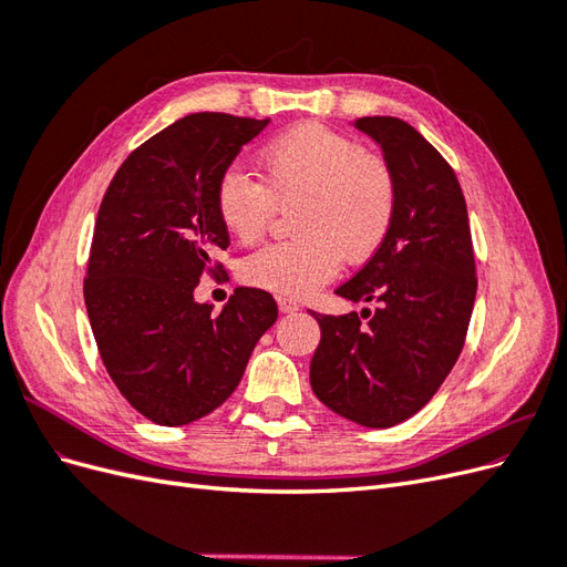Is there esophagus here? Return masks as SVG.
Returning <instances> with one entry per match:
<instances>
[{
  "label": "esophagus",
  "mask_w": 567,
  "mask_h": 567,
  "mask_svg": "<svg viewBox=\"0 0 567 567\" xmlns=\"http://www.w3.org/2000/svg\"><path fill=\"white\" fill-rule=\"evenodd\" d=\"M279 310L284 312V315H290V312H298L300 310V302L298 300H293V298H279Z\"/></svg>",
  "instance_id": "esophagus-1"
}]
</instances>
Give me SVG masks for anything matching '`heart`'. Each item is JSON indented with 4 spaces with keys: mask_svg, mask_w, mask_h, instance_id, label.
Listing matches in <instances>:
<instances>
[{
    "mask_svg": "<svg viewBox=\"0 0 567 567\" xmlns=\"http://www.w3.org/2000/svg\"><path fill=\"white\" fill-rule=\"evenodd\" d=\"M262 182L244 167H227L215 186V210L227 234L252 244L277 205L296 203L290 241L248 255L241 277L281 296H307L348 262L379 250L398 208V184L388 163L346 134L298 125L260 148Z\"/></svg>",
    "mask_w": 567,
    "mask_h": 567,
    "instance_id": "heart-1",
    "label": "heart"
}]
</instances>
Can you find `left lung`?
I'll return each mask as SVG.
<instances>
[{
    "label": "left lung",
    "instance_id": "left-lung-1",
    "mask_svg": "<svg viewBox=\"0 0 567 567\" xmlns=\"http://www.w3.org/2000/svg\"><path fill=\"white\" fill-rule=\"evenodd\" d=\"M354 127L383 148L398 208L383 246L336 290L379 302L375 312H312L321 340L310 383L342 419L390 427L431 402L456 364L477 290L475 257L466 198L440 151L400 117H359Z\"/></svg>",
    "mask_w": 567,
    "mask_h": 567
}]
</instances>
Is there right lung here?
Here are the masks:
<instances>
[{
    "mask_svg": "<svg viewBox=\"0 0 567 567\" xmlns=\"http://www.w3.org/2000/svg\"><path fill=\"white\" fill-rule=\"evenodd\" d=\"M269 120L192 113L120 165L96 215L84 305L123 398L158 425L208 416L241 383L252 348L277 321L260 288H236L219 315L196 302L213 255L229 246L215 186Z\"/></svg>",
    "mask_w": 567,
    "mask_h": 567,
    "instance_id": "1",
    "label": "right lung"
}]
</instances>
